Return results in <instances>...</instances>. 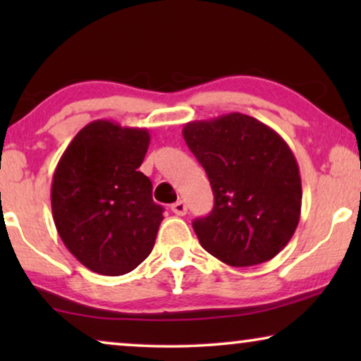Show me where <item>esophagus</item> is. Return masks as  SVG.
Instances as JSON below:
<instances>
[{
    "label": "esophagus",
    "mask_w": 361,
    "mask_h": 361,
    "mask_svg": "<svg viewBox=\"0 0 361 361\" xmlns=\"http://www.w3.org/2000/svg\"><path fill=\"white\" fill-rule=\"evenodd\" d=\"M171 210L174 212L176 215H179V216H184V215L187 214V205H185V202H184V200H177L176 204H172Z\"/></svg>",
    "instance_id": "obj_1"
}]
</instances>
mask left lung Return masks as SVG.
<instances>
[{"mask_svg":"<svg viewBox=\"0 0 361 361\" xmlns=\"http://www.w3.org/2000/svg\"><path fill=\"white\" fill-rule=\"evenodd\" d=\"M182 136L215 197L214 210L192 224L200 245L236 268L273 259L293 238L302 205L288 142L243 113L190 121Z\"/></svg>","mask_w":361,"mask_h":361,"instance_id":"8db88e82","label":"left lung"}]
</instances>
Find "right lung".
Returning <instances> with one entry per match:
<instances>
[{
  "label": "right lung",
  "instance_id": "1",
  "mask_svg": "<svg viewBox=\"0 0 361 361\" xmlns=\"http://www.w3.org/2000/svg\"><path fill=\"white\" fill-rule=\"evenodd\" d=\"M149 131L110 120L88 123L54 171L51 205L67 250L93 273L121 276L145 261L164 216L137 171Z\"/></svg>",
  "mask_w": 361,
  "mask_h": 361
}]
</instances>
